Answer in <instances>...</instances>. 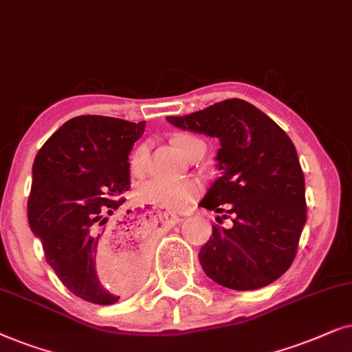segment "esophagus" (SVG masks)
Returning a JSON list of instances; mask_svg holds the SVG:
<instances>
[{
  "label": "esophagus",
  "instance_id": "1",
  "mask_svg": "<svg viewBox=\"0 0 352 352\" xmlns=\"http://www.w3.org/2000/svg\"><path fill=\"white\" fill-rule=\"evenodd\" d=\"M156 212H157V215H159V219L164 220V222H167V223H177V222H180V217H179V215H175V214L168 212V210H161V209H157Z\"/></svg>",
  "mask_w": 352,
  "mask_h": 352
}]
</instances>
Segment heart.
I'll list each match as a JSON object with an SVG mask.
<instances>
[{"label":"heart","instance_id":"heart-1","mask_svg":"<svg viewBox=\"0 0 352 352\" xmlns=\"http://www.w3.org/2000/svg\"><path fill=\"white\" fill-rule=\"evenodd\" d=\"M177 148L182 154L188 156V153L198 144H203L199 138L193 135H180L175 138ZM149 156V144L146 142L137 144L130 154L129 166L135 175L144 172ZM201 186L195 180H168V179H149L138 186V196L144 203L159 206L172 210L185 209L199 196Z\"/></svg>","mask_w":352,"mask_h":352}]
</instances>
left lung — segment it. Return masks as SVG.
<instances>
[{
    "instance_id": "obj_1",
    "label": "left lung",
    "mask_w": 352,
    "mask_h": 352,
    "mask_svg": "<svg viewBox=\"0 0 352 352\" xmlns=\"http://www.w3.org/2000/svg\"><path fill=\"white\" fill-rule=\"evenodd\" d=\"M167 120L220 142L222 175L199 206L233 223L212 225L199 251L206 275L236 292L275 282L293 264L307 220L304 173L292 140L269 116L238 98Z\"/></svg>"
}]
</instances>
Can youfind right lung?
Segmentation results:
<instances>
[{
	"label": "right lung",
	"mask_w": 352,
	"mask_h": 352,
	"mask_svg": "<svg viewBox=\"0 0 352 352\" xmlns=\"http://www.w3.org/2000/svg\"><path fill=\"white\" fill-rule=\"evenodd\" d=\"M144 122L78 116L65 122L36 153L27 203L32 232L46 262L75 296L114 304L132 292L148 264V227L132 215L109 222L130 190L129 154ZM130 210H127V214ZM119 242L118 275L101 279L96 261Z\"/></svg>",
	"instance_id": "obj_1"
}]
</instances>
